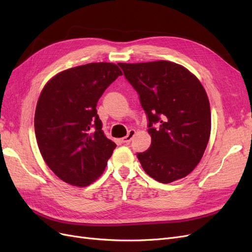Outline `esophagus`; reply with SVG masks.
<instances>
[{"label": "esophagus", "mask_w": 252, "mask_h": 252, "mask_svg": "<svg viewBox=\"0 0 252 252\" xmlns=\"http://www.w3.org/2000/svg\"><path fill=\"white\" fill-rule=\"evenodd\" d=\"M134 133H135V131L134 130H129L128 131V133H127V135L126 136H124L123 139H122V142H123L124 144H129L131 142V140H132V138L134 136Z\"/></svg>", "instance_id": "esophagus-1"}]
</instances>
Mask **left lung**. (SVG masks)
<instances>
[{"label":"left lung","instance_id":"left-lung-1","mask_svg":"<svg viewBox=\"0 0 252 252\" xmlns=\"http://www.w3.org/2000/svg\"><path fill=\"white\" fill-rule=\"evenodd\" d=\"M119 66L148 119L151 145L136 155L143 169L165 184L186 177L201 161L210 136V105L201 82L169 61Z\"/></svg>","mask_w":252,"mask_h":252}]
</instances>
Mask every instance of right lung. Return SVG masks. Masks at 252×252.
Wrapping results in <instances>:
<instances>
[{"label":"right lung","mask_w":252,"mask_h":252,"mask_svg":"<svg viewBox=\"0 0 252 252\" xmlns=\"http://www.w3.org/2000/svg\"><path fill=\"white\" fill-rule=\"evenodd\" d=\"M119 75L116 64L89 63L58 73L42 90L34 114L37 146L49 168L68 184H91L117 147L102 130L96 104Z\"/></svg>","instance_id":"1"}]
</instances>
